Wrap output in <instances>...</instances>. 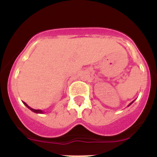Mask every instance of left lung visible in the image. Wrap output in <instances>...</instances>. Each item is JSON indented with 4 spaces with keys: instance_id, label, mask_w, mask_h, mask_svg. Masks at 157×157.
Returning a JSON list of instances; mask_svg holds the SVG:
<instances>
[{
    "instance_id": "8db88e82",
    "label": "left lung",
    "mask_w": 157,
    "mask_h": 157,
    "mask_svg": "<svg viewBox=\"0 0 157 157\" xmlns=\"http://www.w3.org/2000/svg\"><path fill=\"white\" fill-rule=\"evenodd\" d=\"M133 102H134V101H133ZM133 102H131V103H130V104H129V105H128V106H129V105H131V104H132V103H133Z\"/></svg>"
}]
</instances>
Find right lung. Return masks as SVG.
Segmentation results:
<instances>
[{
	"mask_svg": "<svg viewBox=\"0 0 157 157\" xmlns=\"http://www.w3.org/2000/svg\"><path fill=\"white\" fill-rule=\"evenodd\" d=\"M23 104H24V105H26V106L27 107L28 109H29L30 110H31V111H33V112H36V113H39V114H42V113H43V112H42V110H39V109H33L30 108V107L29 106V105H28L26 103V102H23Z\"/></svg>",
	"mask_w": 157,
	"mask_h": 157,
	"instance_id": "right-lung-1",
	"label": "right lung"
}]
</instances>
